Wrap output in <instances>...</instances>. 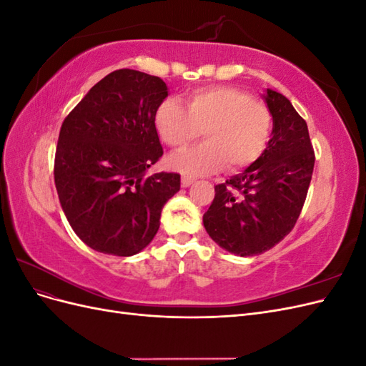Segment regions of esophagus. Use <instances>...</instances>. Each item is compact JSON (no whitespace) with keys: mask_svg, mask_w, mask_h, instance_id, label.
<instances>
[{"mask_svg":"<svg viewBox=\"0 0 366 366\" xmlns=\"http://www.w3.org/2000/svg\"><path fill=\"white\" fill-rule=\"evenodd\" d=\"M194 182H195L194 177H189V175H182V186H183V187L191 186Z\"/></svg>","mask_w":366,"mask_h":366,"instance_id":"34e87169","label":"esophagus"}]
</instances>
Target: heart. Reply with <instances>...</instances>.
Wrapping results in <instances>:
<instances>
[{
  "mask_svg": "<svg viewBox=\"0 0 366 366\" xmlns=\"http://www.w3.org/2000/svg\"><path fill=\"white\" fill-rule=\"evenodd\" d=\"M186 107L163 99L154 112V127L164 145L183 149L200 137L206 143L169 159L172 168L189 175L241 169L257 162L272 136V114L264 104L235 86H203L186 94Z\"/></svg>",
  "mask_w": 366,
  "mask_h": 366,
  "instance_id": "heart-1",
  "label": "heart"
}]
</instances>
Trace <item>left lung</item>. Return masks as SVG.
<instances>
[{
	"instance_id": "1",
	"label": "left lung",
	"mask_w": 366,
	"mask_h": 366,
	"mask_svg": "<svg viewBox=\"0 0 366 366\" xmlns=\"http://www.w3.org/2000/svg\"><path fill=\"white\" fill-rule=\"evenodd\" d=\"M264 99L273 117L267 148L241 174L215 186L203 215L209 237L239 257L259 254L290 234L315 168L305 120L281 93L269 88Z\"/></svg>"
}]
</instances>
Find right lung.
Segmentation results:
<instances>
[{
  "label": "right lung",
  "instance_id": "1",
  "mask_svg": "<svg viewBox=\"0 0 366 366\" xmlns=\"http://www.w3.org/2000/svg\"><path fill=\"white\" fill-rule=\"evenodd\" d=\"M166 96L160 77L122 69L62 122L54 184L74 234L97 252L131 257L145 249L163 206L180 191V174L147 175L163 156L152 117Z\"/></svg>",
  "mask_w": 366,
  "mask_h": 366
}]
</instances>
